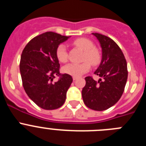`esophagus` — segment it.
I'll use <instances>...</instances> for the list:
<instances>
[{"mask_svg":"<svg viewBox=\"0 0 146 146\" xmlns=\"http://www.w3.org/2000/svg\"><path fill=\"white\" fill-rule=\"evenodd\" d=\"M77 79V77H73V80H75Z\"/></svg>","mask_w":146,"mask_h":146,"instance_id":"esophagus-1","label":"esophagus"}]
</instances>
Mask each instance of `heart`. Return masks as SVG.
I'll return each instance as SVG.
<instances>
[{
    "mask_svg": "<svg viewBox=\"0 0 146 146\" xmlns=\"http://www.w3.org/2000/svg\"><path fill=\"white\" fill-rule=\"evenodd\" d=\"M75 46L84 51L82 60L80 64H69L64 66L63 72L73 77H80L88 72L92 66H97L102 60V52L98 48L94 47V42L87 38H78L73 42ZM56 57L61 63L68 60V52L66 46L60 44L56 49Z\"/></svg>",
    "mask_w": 146,
    "mask_h": 146,
    "instance_id": "heart-1",
    "label": "heart"
}]
</instances>
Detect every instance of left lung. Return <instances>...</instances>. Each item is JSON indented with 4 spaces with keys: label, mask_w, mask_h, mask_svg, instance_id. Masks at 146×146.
<instances>
[{
    "label": "left lung",
    "mask_w": 146,
    "mask_h": 146,
    "mask_svg": "<svg viewBox=\"0 0 146 146\" xmlns=\"http://www.w3.org/2000/svg\"><path fill=\"white\" fill-rule=\"evenodd\" d=\"M99 40L102 50L101 64L94 74L98 81L86 77L82 96L85 104L96 111L111 108L121 97L126 86L128 71L123 52L115 42L104 35L92 33Z\"/></svg>",
    "instance_id": "obj_1"
}]
</instances>
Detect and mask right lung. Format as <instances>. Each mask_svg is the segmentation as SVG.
Wrapping results in <instances>:
<instances>
[{
	"mask_svg": "<svg viewBox=\"0 0 146 146\" xmlns=\"http://www.w3.org/2000/svg\"><path fill=\"white\" fill-rule=\"evenodd\" d=\"M70 36L46 32L32 38L23 50L20 70L28 97L42 109H58L64 104L72 76L60 74L56 49ZM60 77L57 82L54 78Z\"/></svg>",
	"mask_w": 146,
	"mask_h": 146,
	"instance_id": "obj_1",
	"label": "right lung"
}]
</instances>
